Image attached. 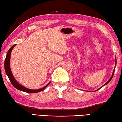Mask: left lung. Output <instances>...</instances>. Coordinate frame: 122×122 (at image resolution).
Instances as JSON below:
<instances>
[{
	"label": "left lung",
	"mask_w": 122,
	"mask_h": 122,
	"mask_svg": "<svg viewBox=\"0 0 122 122\" xmlns=\"http://www.w3.org/2000/svg\"><path fill=\"white\" fill-rule=\"evenodd\" d=\"M114 72H115V70H113V73H112V75L111 76V78H110V79L109 80V81H107V82L106 83H105V84L103 86H104V85H107V84H108L109 82H110V81H111V80L112 79V77H113V74H114ZM98 89V90H99Z\"/></svg>",
	"instance_id": "obj_1"
}]
</instances>
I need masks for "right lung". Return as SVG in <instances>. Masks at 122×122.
I'll list each match as a JSON object with an SVG mask.
<instances>
[{
  "instance_id": "1",
  "label": "right lung",
  "mask_w": 122,
  "mask_h": 122,
  "mask_svg": "<svg viewBox=\"0 0 122 122\" xmlns=\"http://www.w3.org/2000/svg\"><path fill=\"white\" fill-rule=\"evenodd\" d=\"M15 45H13L12 46L10 49L9 50V51H7V55H6V58L5 59V62H4L5 72H6V75H7L8 77H9V78L10 79V81L11 84H12L13 86L15 87V88L18 89L20 91L25 92L37 93V92H38L42 91L45 89L46 88V87L50 84V82L49 83H48L45 86H44L41 89H37V90H31V89L26 88V87H24L23 86H22L21 85L19 84L15 81V78L13 77V76L12 75V73L11 71L10 66V57H11V51H12V50L13 47H15Z\"/></svg>"
}]
</instances>
